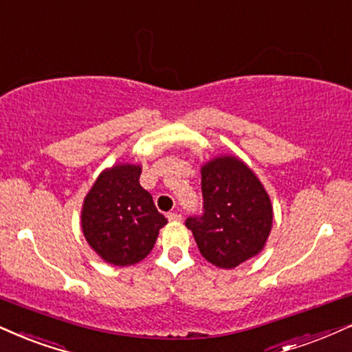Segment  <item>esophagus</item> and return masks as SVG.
I'll list each match as a JSON object with an SVG mask.
<instances>
[{"label":"esophagus","mask_w":352,"mask_h":352,"mask_svg":"<svg viewBox=\"0 0 352 352\" xmlns=\"http://www.w3.org/2000/svg\"><path fill=\"white\" fill-rule=\"evenodd\" d=\"M166 217H168L169 222H179V220H181V215L176 214V212H169Z\"/></svg>","instance_id":"esophagus-1"}]
</instances>
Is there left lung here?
Segmentation results:
<instances>
[{
    "label": "left lung",
    "mask_w": 352,
    "mask_h": 352,
    "mask_svg": "<svg viewBox=\"0 0 352 352\" xmlns=\"http://www.w3.org/2000/svg\"><path fill=\"white\" fill-rule=\"evenodd\" d=\"M204 214L189 217L199 251L217 267L232 269L266 245L272 206L261 181L236 156H219L204 164Z\"/></svg>",
    "instance_id": "obj_1"
}]
</instances>
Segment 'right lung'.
<instances>
[{"mask_svg": "<svg viewBox=\"0 0 352 352\" xmlns=\"http://www.w3.org/2000/svg\"><path fill=\"white\" fill-rule=\"evenodd\" d=\"M142 166L114 164L98 176L86 194L81 228L88 245L106 263L132 266L153 250L168 220L138 183Z\"/></svg>", "mask_w": 352, "mask_h": 352, "instance_id": "1", "label": "right lung"}]
</instances>
